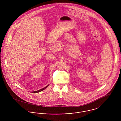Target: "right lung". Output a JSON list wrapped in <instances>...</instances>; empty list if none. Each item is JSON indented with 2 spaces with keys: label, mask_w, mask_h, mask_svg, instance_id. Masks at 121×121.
I'll list each match as a JSON object with an SVG mask.
<instances>
[{
  "label": "right lung",
  "mask_w": 121,
  "mask_h": 121,
  "mask_svg": "<svg viewBox=\"0 0 121 121\" xmlns=\"http://www.w3.org/2000/svg\"><path fill=\"white\" fill-rule=\"evenodd\" d=\"M48 85H47V86H45V87H43V88H42V89H39V90H37V91H35L32 92H35V93H37V92H41V91H42L44 89H45V88H46L47 87V86H48Z\"/></svg>",
  "instance_id": "1"
}]
</instances>
